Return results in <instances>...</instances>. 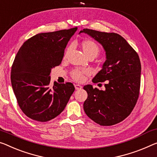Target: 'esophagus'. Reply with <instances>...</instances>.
I'll return each mask as SVG.
<instances>
[{"instance_id": "34e87169", "label": "esophagus", "mask_w": 157, "mask_h": 157, "mask_svg": "<svg viewBox=\"0 0 157 157\" xmlns=\"http://www.w3.org/2000/svg\"><path fill=\"white\" fill-rule=\"evenodd\" d=\"M74 86H75L76 90H81L82 88V86L78 85V84H76V85H74Z\"/></svg>"}]
</instances>
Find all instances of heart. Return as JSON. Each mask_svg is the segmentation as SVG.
Instances as JSON below:
<instances>
[{"instance_id": "heart-1", "label": "heart", "mask_w": 157, "mask_h": 157, "mask_svg": "<svg viewBox=\"0 0 157 157\" xmlns=\"http://www.w3.org/2000/svg\"><path fill=\"white\" fill-rule=\"evenodd\" d=\"M81 47L84 54L88 57H93L95 58L98 56L100 52V48L98 43L95 40L91 39H86L81 42ZM70 50V46H69L65 50L64 56H66ZM88 74V71L83 69H74L71 72V76L74 80L76 81H82L83 80L84 76Z\"/></svg>"}]
</instances>
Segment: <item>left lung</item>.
<instances>
[{
    "mask_svg": "<svg viewBox=\"0 0 157 157\" xmlns=\"http://www.w3.org/2000/svg\"><path fill=\"white\" fill-rule=\"evenodd\" d=\"M106 52L107 59L93 82L107 81L105 90L83 87L88 98L83 103L86 115L100 126L115 125L128 117L136 106L140 88L141 64L137 52L125 38L116 33L84 29Z\"/></svg>",
    "mask_w": 157,
    "mask_h": 157,
    "instance_id": "obj_1",
    "label": "left lung"
}]
</instances>
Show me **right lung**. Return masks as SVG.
<instances>
[{"instance_id":"1","label":"right lung","mask_w":157,"mask_h":157,"mask_svg":"<svg viewBox=\"0 0 157 157\" xmlns=\"http://www.w3.org/2000/svg\"><path fill=\"white\" fill-rule=\"evenodd\" d=\"M77 27L33 36L23 43L12 65L11 83L26 117L46 122L64 109L75 88L71 83H50L51 69L59 66Z\"/></svg>"}]
</instances>
